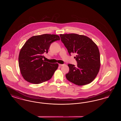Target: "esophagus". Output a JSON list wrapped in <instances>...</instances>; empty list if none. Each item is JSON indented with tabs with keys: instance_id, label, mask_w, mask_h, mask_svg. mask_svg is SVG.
<instances>
[{
	"instance_id": "obj_1",
	"label": "esophagus",
	"mask_w": 121,
	"mask_h": 121,
	"mask_svg": "<svg viewBox=\"0 0 121 121\" xmlns=\"http://www.w3.org/2000/svg\"><path fill=\"white\" fill-rule=\"evenodd\" d=\"M64 64H59V66H63Z\"/></svg>"
}]
</instances>
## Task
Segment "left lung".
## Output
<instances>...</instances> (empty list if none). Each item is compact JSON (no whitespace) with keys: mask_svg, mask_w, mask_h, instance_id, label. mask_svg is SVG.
I'll return each instance as SVG.
<instances>
[{"mask_svg":"<svg viewBox=\"0 0 121 121\" xmlns=\"http://www.w3.org/2000/svg\"><path fill=\"white\" fill-rule=\"evenodd\" d=\"M61 40L69 54L76 53L77 66L69 64L66 74L70 82L79 86L90 83L96 77L100 67V52L97 45L90 38L75 34L60 35Z\"/></svg>","mask_w":121,"mask_h":121,"instance_id":"1","label":"left lung"}]
</instances>
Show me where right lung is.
Returning a JSON list of instances; mask_svg holds the SVG:
<instances>
[{
  "mask_svg": "<svg viewBox=\"0 0 121 121\" xmlns=\"http://www.w3.org/2000/svg\"><path fill=\"white\" fill-rule=\"evenodd\" d=\"M59 40L57 35L44 34L33 36L26 41L18 56L19 69L25 80L39 84L51 78L58 64L45 61L43 54L48 52L52 43Z\"/></svg>",
  "mask_w": 121,
  "mask_h": 121,
  "instance_id": "add662e5",
  "label": "right lung"
}]
</instances>
